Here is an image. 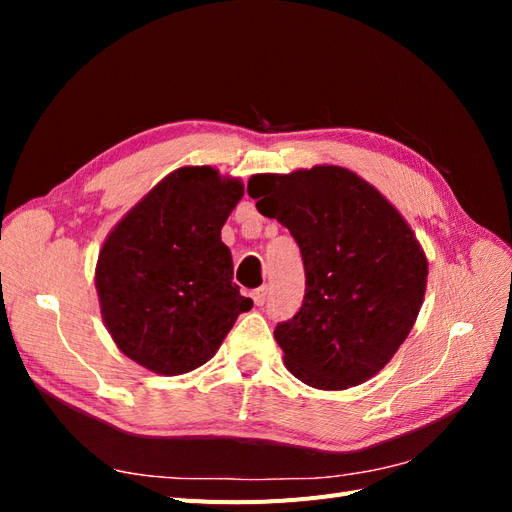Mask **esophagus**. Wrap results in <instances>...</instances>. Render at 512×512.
<instances>
[{"mask_svg": "<svg viewBox=\"0 0 512 512\" xmlns=\"http://www.w3.org/2000/svg\"><path fill=\"white\" fill-rule=\"evenodd\" d=\"M252 299L256 305H262L267 301V286H260L256 290H252Z\"/></svg>", "mask_w": 512, "mask_h": 512, "instance_id": "obj_1", "label": "esophagus"}]
</instances>
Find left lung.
<instances>
[{
	"instance_id": "obj_1",
	"label": "left lung",
	"mask_w": 512,
	"mask_h": 512,
	"mask_svg": "<svg viewBox=\"0 0 512 512\" xmlns=\"http://www.w3.org/2000/svg\"><path fill=\"white\" fill-rule=\"evenodd\" d=\"M247 194L290 230L303 256V305L273 333L286 369L322 391L374 378L406 342L425 299L427 256L404 215L333 164L252 175Z\"/></svg>"
}]
</instances>
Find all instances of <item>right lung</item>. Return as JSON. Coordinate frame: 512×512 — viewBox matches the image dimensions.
<instances>
[{
    "label": "right lung",
    "mask_w": 512,
    "mask_h": 512,
    "mask_svg": "<svg viewBox=\"0 0 512 512\" xmlns=\"http://www.w3.org/2000/svg\"><path fill=\"white\" fill-rule=\"evenodd\" d=\"M243 192L218 168L181 166L108 232L96 265L102 320L117 348L153 374L205 365L254 305L232 282L222 243Z\"/></svg>",
    "instance_id": "1"
}]
</instances>
